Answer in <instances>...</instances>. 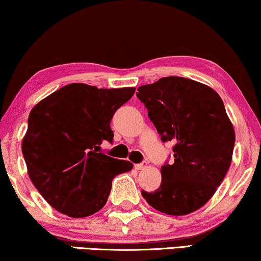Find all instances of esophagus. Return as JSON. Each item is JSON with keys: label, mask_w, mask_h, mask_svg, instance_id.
Instances as JSON below:
<instances>
[{"label": "esophagus", "mask_w": 261, "mask_h": 261, "mask_svg": "<svg viewBox=\"0 0 261 261\" xmlns=\"http://www.w3.org/2000/svg\"><path fill=\"white\" fill-rule=\"evenodd\" d=\"M146 167H147V163L146 162L141 163V164H135L134 165L135 170H144V169H146Z\"/></svg>", "instance_id": "esophagus-1"}]
</instances>
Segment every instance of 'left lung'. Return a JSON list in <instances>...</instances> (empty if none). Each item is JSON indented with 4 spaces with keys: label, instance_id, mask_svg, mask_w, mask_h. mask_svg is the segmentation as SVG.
I'll return each instance as SVG.
<instances>
[{
    "label": "left lung",
    "instance_id": "left-lung-1",
    "mask_svg": "<svg viewBox=\"0 0 261 261\" xmlns=\"http://www.w3.org/2000/svg\"><path fill=\"white\" fill-rule=\"evenodd\" d=\"M138 91L162 140L174 144V162L162 166L159 189L141 195L159 212L187 215L204 205L222 183L233 155V124L219 94L196 81L164 77Z\"/></svg>",
    "mask_w": 261,
    "mask_h": 261
}]
</instances>
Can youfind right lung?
Segmentation results:
<instances>
[{
    "label": "right lung",
    "mask_w": 261,
    "mask_h": 261,
    "mask_svg": "<svg viewBox=\"0 0 261 261\" xmlns=\"http://www.w3.org/2000/svg\"><path fill=\"white\" fill-rule=\"evenodd\" d=\"M134 92L71 83L31 110L22 154L32 183L59 213L76 219L97 213L114 177L132 170L133 164L106 155L101 145L113 142L110 121Z\"/></svg>",
    "instance_id": "1"
}]
</instances>
